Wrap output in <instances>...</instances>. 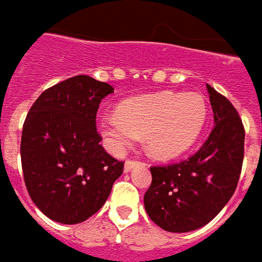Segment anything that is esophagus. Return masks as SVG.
Returning a JSON list of instances; mask_svg holds the SVG:
<instances>
[{
  "mask_svg": "<svg viewBox=\"0 0 262 262\" xmlns=\"http://www.w3.org/2000/svg\"><path fill=\"white\" fill-rule=\"evenodd\" d=\"M140 165H141V162H137V160H126L124 169H125V172H129L131 169H134L136 166H140Z\"/></svg>",
  "mask_w": 262,
  "mask_h": 262,
  "instance_id": "34e87169",
  "label": "esophagus"
}]
</instances>
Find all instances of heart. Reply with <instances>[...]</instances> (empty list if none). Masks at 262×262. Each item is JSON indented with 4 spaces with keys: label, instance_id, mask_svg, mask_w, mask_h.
<instances>
[{
    "label": "heart",
    "instance_id": "obj_1",
    "mask_svg": "<svg viewBox=\"0 0 262 262\" xmlns=\"http://www.w3.org/2000/svg\"><path fill=\"white\" fill-rule=\"evenodd\" d=\"M206 99L200 93L160 92L126 99L115 115L99 119V129L111 151L121 153L143 134L151 156L172 159L195 143L207 121Z\"/></svg>",
    "mask_w": 262,
    "mask_h": 262
}]
</instances>
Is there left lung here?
Returning a JSON list of instances; mask_svg holds the SVG:
<instances>
[{
  "label": "left lung",
  "mask_w": 262,
  "mask_h": 262,
  "mask_svg": "<svg viewBox=\"0 0 262 262\" xmlns=\"http://www.w3.org/2000/svg\"><path fill=\"white\" fill-rule=\"evenodd\" d=\"M214 126L195 155L179 163L151 166L144 195L148 217L167 232L200 229L222 211L236 189L244 162L245 129L226 97L207 84Z\"/></svg>",
  "instance_id": "obj_1"
}]
</instances>
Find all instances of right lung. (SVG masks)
<instances>
[{
    "instance_id": "1",
    "label": "right lung",
    "mask_w": 262,
    "mask_h": 262,
    "mask_svg": "<svg viewBox=\"0 0 262 262\" xmlns=\"http://www.w3.org/2000/svg\"><path fill=\"white\" fill-rule=\"evenodd\" d=\"M114 87L76 76L46 89L26 116L21 167L27 192L51 220L76 225L100 210L124 162L100 146L96 114Z\"/></svg>"
}]
</instances>
